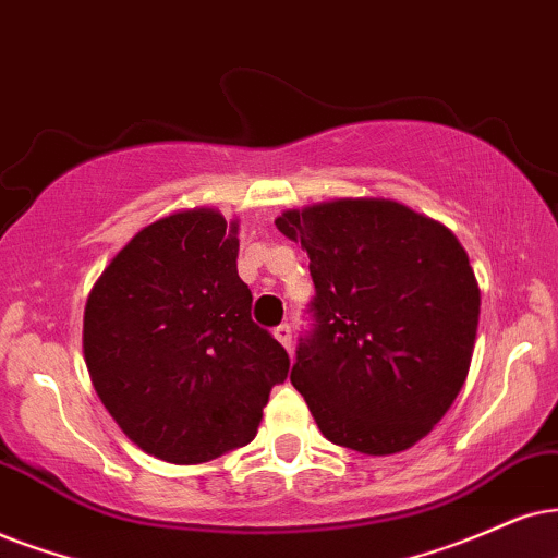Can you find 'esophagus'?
<instances>
[{"label":"esophagus","instance_id":"esophagus-1","mask_svg":"<svg viewBox=\"0 0 558 558\" xmlns=\"http://www.w3.org/2000/svg\"><path fill=\"white\" fill-rule=\"evenodd\" d=\"M275 340H278L280 344H283V348L291 352V344H293V331H291V327H288V324H280V327H275Z\"/></svg>","mask_w":558,"mask_h":558}]
</instances>
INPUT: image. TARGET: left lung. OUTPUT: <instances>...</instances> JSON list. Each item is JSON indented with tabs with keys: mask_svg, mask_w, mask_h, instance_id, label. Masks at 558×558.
<instances>
[{
	"mask_svg": "<svg viewBox=\"0 0 558 558\" xmlns=\"http://www.w3.org/2000/svg\"><path fill=\"white\" fill-rule=\"evenodd\" d=\"M312 263L314 327L291 384L335 446L391 456L422 440L469 376L482 293L453 231L384 197L286 210Z\"/></svg>",
	"mask_w": 558,
	"mask_h": 558,
	"instance_id": "1",
	"label": "left lung"
}]
</instances>
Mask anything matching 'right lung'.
Instances as JSON below:
<instances>
[{
  "label": "right lung",
  "instance_id": "obj_1",
  "mask_svg": "<svg viewBox=\"0 0 558 558\" xmlns=\"http://www.w3.org/2000/svg\"><path fill=\"white\" fill-rule=\"evenodd\" d=\"M239 223L190 208L141 229L84 306V361L97 397L141 450L206 463L257 435L291 368L252 322L239 278Z\"/></svg>",
  "mask_w": 558,
  "mask_h": 558
}]
</instances>
